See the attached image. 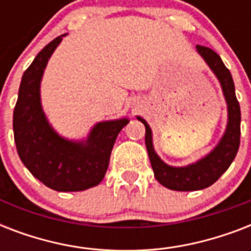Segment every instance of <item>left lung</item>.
<instances>
[{"label":"left lung","mask_w":251,"mask_h":251,"mask_svg":"<svg viewBox=\"0 0 251 251\" xmlns=\"http://www.w3.org/2000/svg\"><path fill=\"white\" fill-rule=\"evenodd\" d=\"M197 52L206 61V64L214 72L220 82L223 94L226 98L228 108V122L224 135L218 146L208 155L202 157L197 163L186 167H171L165 164L155 152L152 145V131L149 124L142 117L137 116L139 121L146 127V147L149 152L151 167L153 169L155 178L163 186L177 191H195L202 190L216 182L220 176L229 168L232 161L237 155L240 147V135H241V110L234 92V83L230 72L226 68L218 53L212 49L197 45Z\"/></svg>","instance_id":"1"}]
</instances>
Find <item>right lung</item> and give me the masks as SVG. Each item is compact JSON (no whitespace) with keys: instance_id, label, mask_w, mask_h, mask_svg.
<instances>
[{"instance_id":"obj_1","label":"right lung","mask_w":251,"mask_h":251,"mask_svg":"<svg viewBox=\"0 0 251 251\" xmlns=\"http://www.w3.org/2000/svg\"><path fill=\"white\" fill-rule=\"evenodd\" d=\"M65 35L41 50L22 76L14 108V141L25 168L56 191H82L101 182L110 152L127 118L99 122L83 141H69L49 125L41 108L40 83L49 58Z\"/></svg>"}]
</instances>
